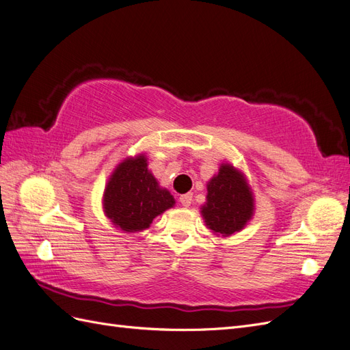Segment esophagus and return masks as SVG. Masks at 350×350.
I'll list each match as a JSON object with an SVG mask.
<instances>
[{
	"label": "esophagus",
	"instance_id": "34e87169",
	"mask_svg": "<svg viewBox=\"0 0 350 350\" xmlns=\"http://www.w3.org/2000/svg\"><path fill=\"white\" fill-rule=\"evenodd\" d=\"M179 201H181V204H183L184 207L191 206V201H193V194H191V193L184 194V196L179 197Z\"/></svg>",
	"mask_w": 350,
	"mask_h": 350
}]
</instances>
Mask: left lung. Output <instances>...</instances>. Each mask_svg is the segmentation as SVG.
I'll return each mask as SVG.
<instances>
[{"instance_id":"8db88e82","label":"left lung","mask_w":350,"mask_h":350,"mask_svg":"<svg viewBox=\"0 0 350 350\" xmlns=\"http://www.w3.org/2000/svg\"><path fill=\"white\" fill-rule=\"evenodd\" d=\"M206 198L201 215L216 235H234L254 216V197L247 178L230 163H221L217 175L207 183Z\"/></svg>"}]
</instances>
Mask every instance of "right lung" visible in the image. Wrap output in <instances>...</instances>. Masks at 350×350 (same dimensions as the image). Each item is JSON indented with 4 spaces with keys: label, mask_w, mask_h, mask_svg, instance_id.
<instances>
[{
    "label": "right lung",
    "mask_w": 350,
    "mask_h": 350,
    "mask_svg": "<svg viewBox=\"0 0 350 350\" xmlns=\"http://www.w3.org/2000/svg\"><path fill=\"white\" fill-rule=\"evenodd\" d=\"M175 198L159 187L147 169V157H126L115 167L103 193V211L124 232H140L153 219L174 207Z\"/></svg>",
    "instance_id": "add662e5"
}]
</instances>
